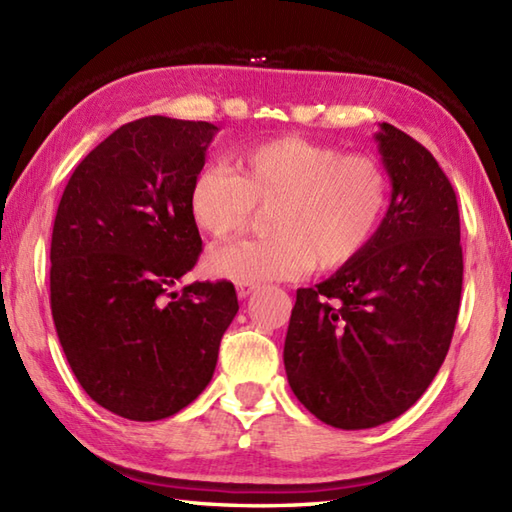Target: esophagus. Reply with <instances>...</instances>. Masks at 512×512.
<instances>
[{
  "label": "esophagus",
  "mask_w": 512,
  "mask_h": 512,
  "mask_svg": "<svg viewBox=\"0 0 512 512\" xmlns=\"http://www.w3.org/2000/svg\"><path fill=\"white\" fill-rule=\"evenodd\" d=\"M255 290H257L255 284H237V297L239 299H246V297L253 295Z\"/></svg>",
  "instance_id": "1"
}]
</instances>
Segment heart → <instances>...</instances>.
I'll use <instances>...</instances> for the list:
<instances>
[{"mask_svg": "<svg viewBox=\"0 0 512 512\" xmlns=\"http://www.w3.org/2000/svg\"><path fill=\"white\" fill-rule=\"evenodd\" d=\"M387 195V176L372 156L286 136L248 147L235 158V169L204 167L191 184L189 211L202 233L228 239L244 231L257 206L273 209V237L209 255L213 275L259 284L350 264L374 237Z\"/></svg>", "mask_w": 512, "mask_h": 512, "instance_id": "1", "label": "heart"}]
</instances>
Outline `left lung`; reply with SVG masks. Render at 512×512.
Returning a JSON list of instances; mask_svg holds the SVG:
<instances>
[{
    "mask_svg": "<svg viewBox=\"0 0 512 512\" xmlns=\"http://www.w3.org/2000/svg\"><path fill=\"white\" fill-rule=\"evenodd\" d=\"M391 202L363 253L299 288L284 345L290 389L321 422L369 429L405 413L449 352L462 295L460 211L427 147L376 134Z\"/></svg>",
    "mask_w": 512,
    "mask_h": 512,
    "instance_id": "8db88e82",
    "label": "left lung"
}]
</instances>
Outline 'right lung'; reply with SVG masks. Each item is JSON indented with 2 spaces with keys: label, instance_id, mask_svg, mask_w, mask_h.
Listing matches in <instances>:
<instances>
[{
  "label": "right lung",
  "instance_id": "right-lung-1",
  "mask_svg": "<svg viewBox=\"0 0 512 512\" xmlns=\"http://www.w3.org/2000/svg\"><path fill=\"white\" fill-rule=\"evenodd\" d=\"M217 127L147 116L118 127L65 184L50 244V308L72 372L127 420L169 418L213 378L239 310L231 281L171 288L198 264L189 193Z\"/></svg>",
  "mask_w": 512,
  "mask_h": 512
}]
</instances>
